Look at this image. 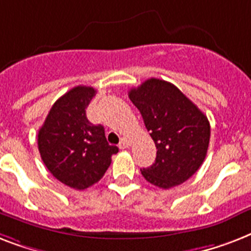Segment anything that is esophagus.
<instances>
[{"mask_svg": "<svg viewBox=\"0 0 251 251\" xmlns=\"http://www.w3.org/2000/svg\"><path fill=\"white\" fill-rule=\"evenodd\" d=\"M129 145H131V141H129V138L123 137L122 140H120V144H119L120 149H126V148H128Z\"/></svg>", "mask_w": 251, "mask_h": 251, "instance_id": "1", "label": "esophagus"}]
</instances>
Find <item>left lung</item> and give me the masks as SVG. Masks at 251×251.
I'll return each mask as SVG.
<instances>
[{
  "mask_svg": "<svg viewBox=\"0 0 251 251\" xmlns=\"http://www.w3.org/2000/svg\"><path fill=\"white\" fill-rule=\"evenodd\" d=\"M128 97L157 146L155 162L141 170L146 181L170 189L192 177L207 154V116L179 88L155 77L132 88Z\"/></svg>",
  "mask_w": 251,
  "mask_h": 251,
  "instance_id": "obj_1",
  "label": "left lung"
}]
</instances>
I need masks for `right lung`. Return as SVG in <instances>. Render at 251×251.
Masks as SVG:
<instances>
[{
    "label": "right lung",
    "instance_id": "right-lung-1",
    "mask_svg": "<svg viewBox=\"0 0 251 251\" xmlns=\"http://www.w3.org/2000/svg\"><path fill=\"white\" fill-rule=\"evenodd\" d=\"M96 96L92 87L79 85L70 89L51 106L37 145L50 174L74 189H87L105 175L111 155L119 149L106 141L101 124L94 126L85 109Z\"/></svg>",
    "mask_w": 251,
    "mask_h": 251
}]
</instances>
